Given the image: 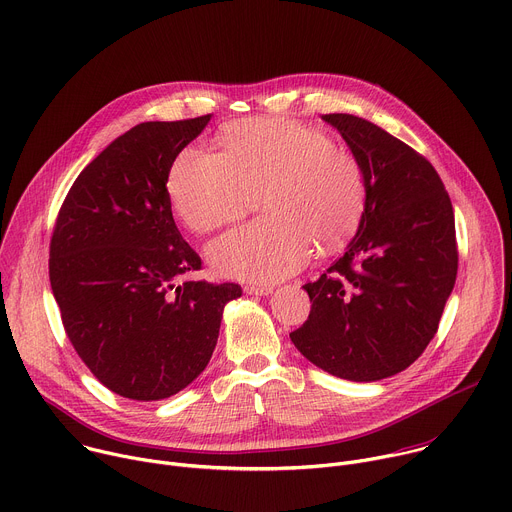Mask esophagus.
<instances>
[{"label": "esophagus", "mask_w": 512, "mask_h": 512, "mask_svg": "<svg viewBox=\"0 0 512 512\" xmlns=\"http://www.w3.org/2000/svg\"><path fill=\"white\" fill-rule=\"evenodd\" d=\"M274 288L272 286H246L244 288V292L246 294H252V296H266V294H270Z\"/></svg>", "instance_id": "obj_1"}]
</instances>
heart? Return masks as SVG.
Masks as SVG:
<instances>
[{
    "label": "heart",
    "instance_id": "b5f03b06",
    "mask_svg": "<svg viewBox=\"0 0 512 512\" xmlns=\"http://www.w3.org/2000/svg\"><path fill=\"white\" fill-rule=\"evenodd\" d=\"M222 153L189 147L169 173L181 222L206 234L238 222L262 191L264 218L208 248L230 278L276 282L321 252L339 250L357 230L367 181L357 155L313 127L288 119H244L220 135Z\"/></svg>",
    "mask_w": 512,
    "mask_h": 512
}]
</instances>
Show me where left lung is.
I'll return each instance as SVG.
<instances>
[{"instance_id": "1", "label": "left lung", "mask_w": 512, "mask_h": 512, "mask_svg": "<svg viewBox=\"0 0 512 512\" xmlns=\"http://www.w3.org/2000/svg\"><path fill=\"white\" fill-rule=\"evenodd\" d=\"M363 165L367 203L345 254L304 284L313 302L294 347L323 371L377 381L434 339L458 272L454 210L432 163L381 127L323 115Z\"/></svg>"}]
</instances>
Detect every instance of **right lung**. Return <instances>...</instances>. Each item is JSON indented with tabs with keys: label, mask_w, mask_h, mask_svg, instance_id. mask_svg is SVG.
<instances>
[{
	"label": "right lung",
	"mask_w": 512,
	"mask_h": 512,
	"mask_svg": "<svg viewBox=\"0 0 512 512\" xmlns=\"http://www.w3.org/2000/svg\"><path fill=\"white\" fill-rule=\"evenodd\" d=\"M212 115L141 123L72 183L50 242V284L64 331L111 391L157 401L212 359L234 282L181 280L201 258L181 238L167 191L175 157Z\"/></svg>",
	"instance_id": "obj_1"
}]
</instances>
